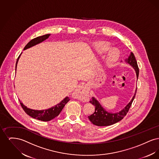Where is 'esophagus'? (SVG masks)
Listing matches in <instances>:
<instances>
[{
  "instance_id": "34e87169",
  "label": "esophagus",
  "mask_w": 159,
  "mask_h": 159,
  "mask_svg": "<svg viewBox=\"0 0 159 159\" xmlns=\"http://www.w3.org/2000/svg\"><path fill=\"white\" fill-rule=\"evenodd\" d=\"M88 92V90L86 89V87H84V86H79V88H77L75 91V93L76 95L78 97V98L80 99H83L84 98V95L86 94V93Z\"/></svg>"
}]
</instances>
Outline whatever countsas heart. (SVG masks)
I'll use <instances>...</instances> for the list:
<instances>
[{
    "label": "heart",
    "mask_w": 159,
    "mask_h": 159,
    "mask_svg": "<svg viewBox=\"0 0 159 159\" xmlns=\"http://www.w3.org/2000/svg\"><path fill=\"white\" fill-rule=\"evenodd\" d=\"M95 46L97 51L101 53H105L111 49L110 45L108 43L104 42H100L97 43ZM119 53L116 50H112L108 54L106 58V61L108 63L114 62L119 59Z\"/></svg>",
    "instance_id": "1"
}]
</instances>
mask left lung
<instances>
[{"label": "left lung", "instance_id": "8db88e82", "mask_svg": "<svg viewBox=\"0 0 159 159\" xmlns=\"http://www.w3.org/2000/svg\"><path fill=\"white\" fill-rule=\"evenodd\" d=\"M125 61L126 62H128L130 66H132L135 69L136 71V77L137 78H138L139 68H138L137 61L134 53L131 52L128 58L125 60ZM136 92V90L134 96L133 97L132 100L130 101V102L120 112L117 113H111L107 112L106 110H105L104 108H102V107L99 104L98 101L94 97H92L89 101V102L95 106V111L93 112V113L92 114L91 116H88L89 120L93 125L98 126H110V125H113L114 123H116L118 121H120L128 112L129 110L132 105V103L135 98Z\"/></svg>", "mask_w": 159, "mask_h": 159}]
</instances>
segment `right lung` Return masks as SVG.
<instances>
[{"mask_svg":"<svg viewBox=\"0 0 159 159\" xmlns=\"http://www.w3.org/2000/svg\"><path fill=\"white\" fill-rule=\"evenodd\" d=\"M50 36L49 34H45L42 36H39L37 38H34L33 39H32L30 40L26 46L24 47V50L28 49L29 48H30L31 46L36 45L38 43L44 41L46 39L49 38ZM20 57V56L18 57L17 61L16 62V66H15V70L16 68V65H17V62L18 59ZM70 100V99L69 98V97H67L66 98L64 99L60 103H59L58 104L56 105L55 107H53L52 108H50L48 110H31L29 108H27V107L23 105V103L20 101V104L22 107L24 111L25 112V113L27 114L28 115H29L31 117L38 119L39 120L43 121H50L51 120L54 119L55 117L58 116L61 111H62V110L63 109L65 105L68 102V101Z\"/></svg>","mask_w":159,"mask_h":159,"instance_id":"add662e5","label":"right lung"}]
</instances>
